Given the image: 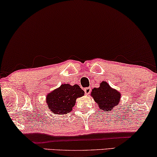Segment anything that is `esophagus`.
I'll return each mask as SVG.
<instances>
[{
	"mask_svg": "<svg viewBox=\"0 0 157 157\" xmlns=\"http://www.w3.org/2000/svg\"><path fill=\"white\" fill-rule=\"evenodd\" d=\"M85 90V92L86 95L89 94L91 92V88L90 87H86V88H85V90Z\"/></svg>",
	"mask_w": 157,
	"mask_h": 157,
	"instance_id": "esophagus-1",
	"label": "esophagus"
}]
</instances>
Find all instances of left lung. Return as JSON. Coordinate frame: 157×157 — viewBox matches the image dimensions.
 I'll return each instance as SVG.
<instances>
[{
  "label": "left lung",
  "mask_w": 157,
  "mask_h": 157,
  "mask_svg": "<svg viewBox=\"0 0 157 157\" xmlns=\"http://www.w3.org/2000/svg\"><path fill=\"white\" fill-rule=\"evenodd\" d=\"M91 96L100 109L109 112L118 106L121 94L118 91L111 88L106 82L103 81L100 83L99 87L93 89Z\"/></svg>",
  "instance_id": "obj_1"
}]
</instances>
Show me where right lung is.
I'll return each mask as SVG.
<instances>
[{"mask_svg":"<svg viewBox=\"0 0 157 157\" xmlns=\"http://www.w3.org/2000/svg\"><path fill=\"white\" fill-rule=\"evenodd\" d=\"M85 94V92L78 85L71 86L63 84L60 87L46 95V101L48 107L53 113L63 115L71 112L73 108L77 98Z\"/></svg>","mask_w":157,"mask_h":157,"instance_id":"add662e5","label":"right lung"}]
</instances>
